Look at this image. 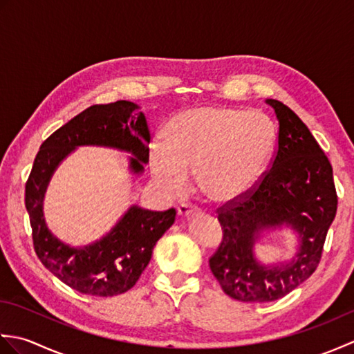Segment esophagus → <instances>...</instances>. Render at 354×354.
I'll list each match as a JSON object with an SVG mask.
<instances>
[{
	"mask_svg": "<svg viewBox=\"0 0 354 354\" xmlns=\"http://www.w3.org/2000/svg\"><path fill=\"white\" fill-rule=\"evenodd\" d=\"M178 213L181 217H189L192 214H196L199 213V208L194 207V205H189V204H183L178 207Z\"/></svg>",
	"mask_w": 354,
	"mask_h": 354,
	"instance_id": "esophagus-1",
	"label": "esophagus"
}]
</instances>
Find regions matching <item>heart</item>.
<instances>
[{"label":"heart","mask_w":354,"mask_h":354,"mask_svg":"<svg viewBox=\"0 0 354 354\" xmlns=\"http://www.w3.org/2000/svg\"><path fill=\"white\" fill-rule=\"evenodd\" d=\"M275 126L265 112L234 106H202L173 117L164 140L150 145L149 161L156 184L181 196L196 171L208 202L227 205L254 189L275 147Z\"/></svg>","instance_id":"1"}]
</instances>
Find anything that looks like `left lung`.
<instances>
[{
  "instance_id": "obj_1",
  "label": "left lung",
  "mask_w": 354,
  "mask_h": 354,
  "mask_svg": "<svg viewBox=\"0 0 354 354\" xmlns=\"http://www.w3.org/2000/svg\"><path fill=\"white\" fill-rule=\"evenodd\" d=\"M266 102L278 118L274 156L250 193L216 209L222 240L209 257L222 290L243 303L275 301L306 281L319 265L337 209L332 164L309 127L281 102ZM283 223L302 237L299 254L289 266L260 267L252 255L254 239Z\"/></svg>"
}]
</instances>
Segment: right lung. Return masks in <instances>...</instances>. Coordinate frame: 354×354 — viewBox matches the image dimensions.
<instances>
[{"instance_id":"add662e5","label":"right lung","mask_w":354,"mask_h":354,"mask_svg":"<svg viewBox=\"0 0 354 354\" xmlns=\"http://www.w3.org/2000/svg\"><path fill=\"white\" fill-rule=\"evenodd\" d=\"M132 102L93 104L59 127L37 152L26 183V208L35 252L42 265L71 289L95 297L129 290L149 265L153 246L175 222L176 209L149 212L132 207L100 242L74 250L45 227L42 198L51 173L76 146L100 145L132 152L131 167L140 173L149 161L150 131L146 115Z\"/></svg>"}]
</instances>
